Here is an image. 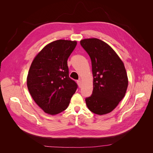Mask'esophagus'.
<instances>
[{
	"label": "esophagus",
	"instance_id": "esophagus-1",
	"mask_svg": "<svg viewBox=\"0 0 153 153\" xmlns=\"http://www.w3.org/2000/svg\"><path fill=\"white\" fill-rule=\"evenodd\" d=\"M77 83L79 87H81V80H78V81H77Z\"/></svg>",
	"mask_w": 153,
	"mask_h": 153
}]
</instances>
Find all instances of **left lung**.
Returning a JSON list of instances; mask_svg holds the SVG:
<instances>
[{"label":"left lung","instance_id":"obj_1","mask_svg":"<svg viewBox=\"0 0 153 153\" xmlns=\"http://www.w3.org/2000/svg\"><path fill=\"white\" fill-rule=\"evenodd\" d=\"M80 43L90 56L94 77L92 94L85 98L86 105L95 114L110 113L125 97L127 89L123 62L108 44L99 39H84Z\"/></svg>","mask_w":153,"mask_h":153}]
</instances>
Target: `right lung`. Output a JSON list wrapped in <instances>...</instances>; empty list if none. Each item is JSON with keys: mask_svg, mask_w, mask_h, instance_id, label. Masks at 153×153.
<instances>
[{"mask_svg": "<svg viewBox=\"0 0 153 153\" xmlns=\"http://www.w3.org/2000/svg\"><path fill=\"white\" fill-rule=\"evenodd\" d=\"M76 41L59 39L47 45L32 62L27 87L32 98L45 113L56 115L65 110L77 89L69 76L68 59Z\"/></svg>", "mask_w": 153, "mask_h": 153, "instance_id": "right-lung-1", "label": "right lung"}]
</instances>
